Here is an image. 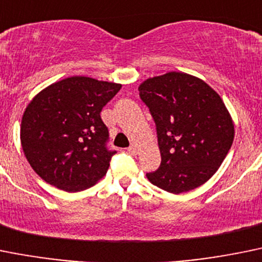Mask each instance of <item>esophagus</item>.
I'll use <instances>...</instances> for the list:
<instances>
[{"label": "esophagus", "mask_w": 262, "mask_h": 262, "mask_svg": "<svg viewBox=\"0 0 262 262\" xmlns=\"http://www.w3.org/2000/svg\"><path fill=\"white\" fill-rule=\"evenodd\" d=\"M128 151L130 154H134V155H136V154L138 152V146H137L136 143H132V145L128 147Z\"/></svg>", "instance_id": "1"}]
</instances>
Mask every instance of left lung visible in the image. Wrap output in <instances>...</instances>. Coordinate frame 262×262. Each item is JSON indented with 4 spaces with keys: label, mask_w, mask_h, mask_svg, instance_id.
Masks as SVG:
<instances>
[{
    "label": "left lung",
    "mask_w": 262,
    "mask_h": 262,
    "mask_svg": "<svg viewBox=\"0 0 262 262\" xmlns=\"http://www.w3.org/2000/svg\"><path fill=\"white\" fill-rule=\"evenodd\" d=\"M156 125L160 167L146 173L152 185L181 194L205 183L234 141V124L221 97L203 80L168 72L139 85Z\"/></svg>",
    "instance_id": "left-lung-1"
}]
</instances>
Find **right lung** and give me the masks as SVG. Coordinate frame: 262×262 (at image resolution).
Returning <instances> with one entry per match:
<instances>
[{
	"label": "right lung",
	"instance_id": "obj_1",
	"mask_svg": "<svg viewBox=\"0 0 262 262\" xmlns=\"http://www.w3.org/2000/svg\"><path fill=\"white\" fill-rule=\"evenodd\" d=\"M121 89L115 82L72 76L38 93L21 117L24 155L43 181L68 192L89 189L107 173L116 151L107 147L101 111Z\"/></svg>",
	"mask_w": 262,
	"mask_h": 262
}]
</instances>
